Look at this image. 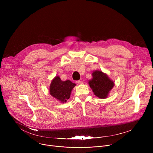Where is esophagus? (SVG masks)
Returning <instances> with one entry per match:
<instances>
[{
  "label": "esophagus",
  "instance_id": "1",
  "mask_svg": "<svg viewBox=\"0 0 153 153\" xmlns=\"http://www.w3.org/2000/svg\"><path fill=\"white\" fill-rule=\"evenodd\" d=\"M76 83L77 84H82L83 83V82L82 80H77L76 81Z\"/></svg>",
  "mask_w": 153,
  "mask_h": 153
}]
</instances>
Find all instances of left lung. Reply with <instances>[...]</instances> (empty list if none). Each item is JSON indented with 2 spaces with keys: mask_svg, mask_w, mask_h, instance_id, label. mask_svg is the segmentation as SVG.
I'll return each instance as SVG.
<instances>
[{
  "mask_svg": "<svg viewBox=\"0 0 153 153\" xmlns=\"http://www.w3.org/2000/svg\"><path fill=\"white\" fill-rule=\"evenodd\" d=\"M89 85L97 97L105 99L114 83L106 74L100 71H96L93 73V79L89 81Z\"/></svg>",
  "mask_w": 153,
  "mask_h": 153,
  "instance_id": "left-lung-1",
  "label": "left lung"
}]
</instances>
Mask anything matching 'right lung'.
<instances>
[{
    "mask_svg": "<svg viewBox=\"0 0 153 153\" xmlns=\"http://www.w3.org/2000/svg\"><path fill=\"white\" fill-rule=\"evenodd\" d=\"M76 84L67 80L62 81L59 76H56L50 85V94L61 102H66L71 95V93Z\"/></svg>",
    "mask_w": 153,
    "mask_h": 153,
    "instance_id": "right-lung-1",
    "label": "right lung"
}]
</instances>
